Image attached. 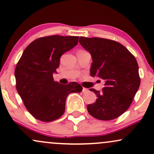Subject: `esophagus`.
Here are the masks:
<instances>
[{
    "label": "esophagus",
    "instance_id": "obj_1",
    "mask_svg": "<svg viewBox=\"0 0 154 154\" xmlns=\"http://www.w3.org/2000/svg\"><path fill=\"white\" fill-rule=\"evenodd\" d=\"M88 91V88H82V93H87V92Z\"/></svg>",
    "mask_w": 154,
    "mask_h": 154
}]
</instances>
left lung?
Returning <instances> with one entry per match:
<instances>
[{
  "label": "left lung",
  "mask_w": 154,
  "mask_h": 154,
  "mask_svg": "<svg viewBox=\"0 0 154 154\" xmlns=\"http://www.w3.org/2000/svg\"><path fill=\"white\" fill-rule=\"evenodd\" d=\"M79 43L91 54V75L105 82L102 91L90 89L97 95L88 111L100 120H111L128 109L140 84L135 56L114 40L79 37Z\"/></svg>",
  "instance_id": "8db88e82"
}]
</instances>
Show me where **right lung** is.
Wrapping results in <instances>:
<instances>
[{
	"label": "right lung",
	"mask_w": 154,
	"mask_h": 154,
	"mask_svg": "<svg viewBox=\"0 0 154 154\" xmlns=\"http://www.w3.org/2000/svg\"><path fill=\"white\" fill-rule=\"evenodd\" d=\"M79 37L51 35L36 39L26 48L15 69L16 88L28 111L35 119L52 122L65 111L67 96L81 92L82 86L72 82H55L53 74L60 58L78 43Z\"/></svg>",
	"instance_id": "1"
}]
</instances>
